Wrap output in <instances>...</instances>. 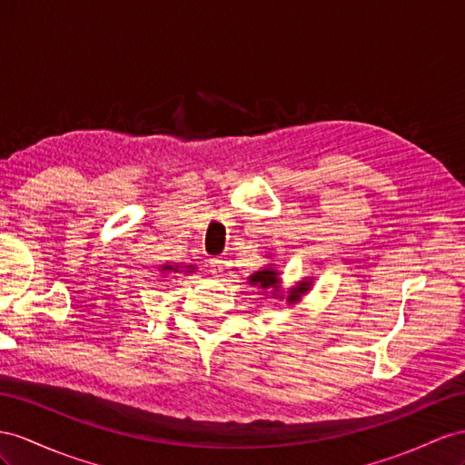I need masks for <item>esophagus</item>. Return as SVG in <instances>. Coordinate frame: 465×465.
<instances>
[{
	"label": "esophagus",
	"instance_id": "obj_1",
	"mask_svg": "<svg viewBox=\"0 0 465 465\" xmlns=\"http://www.w3.org/2000/svg\"><path fill=\"white\" fill-rule=\"evenodd\" d=\"M223 263H225V261L222 257H212L208 261L210 272H213V275H222V272H223Z\"/></svg>",
	"mask_w": 465,
	"mask_h": 465
}]
</instances>
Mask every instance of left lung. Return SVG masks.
Instances as JSON below:
<instances>
[{
	"instance_id": "8db88e82",
	"label": "left lung",
	"mask_w": 465,
	"mask_h": 465,
	"mask_svg": "<svg viewBox=\"0 0 465 465\" xmlns=\"http://www.w3.org/2000/svg\"><path fill=\"white\" fill-rule=\"evenodd\" d=\"M249 281H252L253 284H261V289H275V291L279 289V272H277V271H272V269L257 271L255 275L249 277ZM306 291H308L306 282L299 284V289L291 291L289 302H292V301H299V299H301V294H302V292H306Z\"/></svg>"
}]
</instances>
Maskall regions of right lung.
<instances>
[{
  "mask_svg": "<svg viewBox=\"0 0 465 465\" xmlns=\"http://www.w3.org/2000/svg\"><path fill=\"white\" fill-rule=\"evenodd\" d=\"M164 269H174V267H169V265H166V267H163V271H164Z\"/></svg>",
  "mask_w": 465,
  "mask_h": 465,
  "instance_id": "add662e5",
  "label": "right lung"
}]
</instances>
